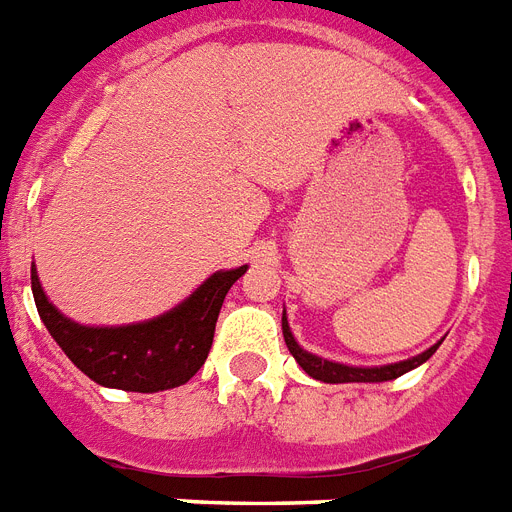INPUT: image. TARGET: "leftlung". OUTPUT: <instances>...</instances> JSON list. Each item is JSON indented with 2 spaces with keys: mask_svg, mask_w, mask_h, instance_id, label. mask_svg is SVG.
Instances as JSON below:
<instances>
[{
  "mask_svg": "<svg viewBox=\"0 0 512 512\" xmlns=\"http://www.w3.org/2000/svg\"><path fill=\"white\" fill-rule=\"evenodd\" d=\"M281 328H284V342L289 347V352L294 355L299 365H302V371L307 376H313L315 381H323V384H378V381H392V378L402 376V373L413 371L418 365H423L429 360L431 355L436 352L439 344L429 347L421 355L410 357V360H402V363H392V365H376V368H357V365H342L334 363V360H326V357H318L313 352L302 350L294 339L292 328H289V321H286V310L281 315Z\"/></svg>",
  "mask_w": 512,
  "mask_h": 512,
  "instance_id": "left-lung-1",
  "label": "left lung"
}]
</instances>
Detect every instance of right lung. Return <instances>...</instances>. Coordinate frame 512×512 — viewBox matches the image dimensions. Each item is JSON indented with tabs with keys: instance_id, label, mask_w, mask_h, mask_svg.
Here are the masks:
<instances>
[{
	"instance_id": "right-lung-1",
	"label": "right lung",
	"mask_w": 512,
	"mask_h": 512,
	"mask_svg": "<svg viewBox=\"0 0 512 512\" xmlns=\"http://www.w3.org/2000/svg\"><path fill=\"white\" fill-rule=\"evenodd\" d=\"M244 273L247 265L218 270L181 305L131 326H81L65 318L41 289L36 265L31 289L41 321L76 368L110 389L152 394L186 384L205 365L223 299Z\"/></svg>"
}]
</instances>
